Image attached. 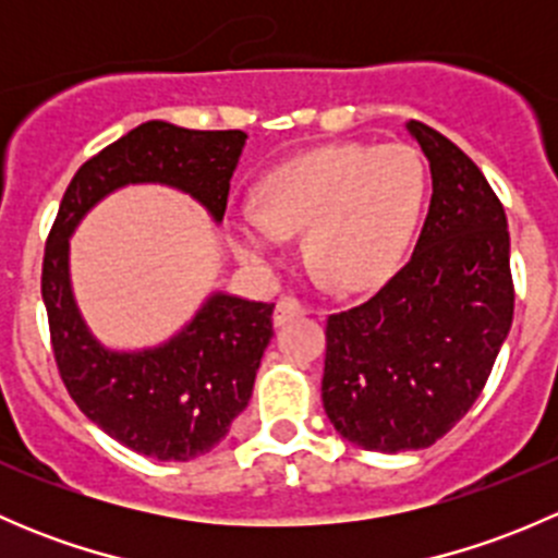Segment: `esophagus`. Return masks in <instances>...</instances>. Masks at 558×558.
<instances>
[{
    "instance_id": "34e87169",
    "label": "esophagus",
    "mask_w": 558,
    "mask_h": 558,
    "mask_svg": "<svg viewBox=\"0 0 558 558\" xmlns=\"http://www.w3.org/2000/svg\"><path fill=\"white\" fill-rule=\"evenodd\" d=\"M305 313H307L305 305H302L300 300H294V296H280L278 305H275L272 320H275V326H286L289 320L300 318V315H305Z\"/></svg>"
}]
</instances>
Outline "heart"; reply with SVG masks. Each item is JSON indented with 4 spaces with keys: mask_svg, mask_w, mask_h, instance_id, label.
<instances>
[{
    "mask_svg": "<svg viewBox=\"0 0 558 558\" xmlns=\"http://www.w3.org/2000/svg\"><path fill=\"white\" fill-rule=\"evenodd\" d=\"M426 178L418 150L404 143H335L264 172L258 210H232L227 238L245 264L272 272L289 258V238L337 289L362 291L386 280L408 253L424 216Z\"/></svg>",
    "mask_w": 558,
    "mask_h": 558,
    "instance_id": "obj_1",
    "label": "heart"
}]
</instances>
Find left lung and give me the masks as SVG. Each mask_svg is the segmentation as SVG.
Returning <instances> with one entry per match:
<instances>
[{
  "instance_id": "left-lung-1",
  "label": "left lung",
  "mask_w": 558,
  "mask_h": 558,
  "mask_svg": "<svg viewBox=\"0 0 558 558\" xmlns=\"http://www.w3.org/2000/svg\"><path fill=\"white\" fill-rule=\"evenodd\" d=\"M408 132L432 170L410 262L364 305L326 320L320 397L364 451L429 448L466 415L513 324L510 232L475 161L421 121Z\"/></svg>"
}]
</instances>
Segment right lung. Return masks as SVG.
<instances>
[{
    "label": "right lung",
    "mask_w": 558,
    "mask_h": 558,
    "mask_svg": "<svg viewBox=\"0 0 558 558\" xmlns=\"http://www.w3.org/2000/svg\"><path fill=\"white\" fill-rule=\"evenodd\" d=\"M245 140L240 129L140 123L75 172L45 243L43 302L61 380L88 421L150 459H196L229 435L272 340L275 305L213 291L167 342L116 351L94 337L72 294L70 238L105 196L143 183L183 191L221 223Z\"/></svg>",
    "instance_id": "add662e5"
}]
</instances>
